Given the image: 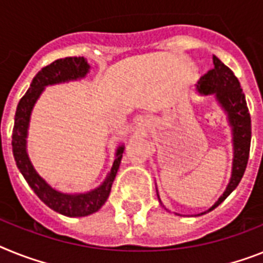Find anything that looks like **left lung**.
I'll return each mask as SVG.
<instances>
[{"label": "left lung", "instance_id": "8db88e82", "mask_svg": "<svg viewBox=\"0 0 263 263\" xmlns=\"http://www.w3.org/2000/svg\"><path fill=\"white\" fill-rule=\"evenodd\" d=\"M213 63L214 68L200 77V80L196 84V89L200 95H214L220 107L227 114L229 124L233 131V171L230 182L222 196L214 203L213 207L204 213H200L199 215L219 206L239 184L248 165L251 142V119L239 81L233 73V70L226 67L217 56H213Z\"/></svg>", "mask_w": 263, "mask_h": 263}]
</instances>
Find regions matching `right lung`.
<instances>
[{"label": "right lung", "instance_id": "1", "mask_svg": "<svg viewBox=\"0 0 263 263\" xmlns=\"http://www.w3.org/2000/svg\"><path fill=\"white\" fill-rule=\"evenodd\" d=\"M89 64L84 57L59 59L49 65L44 67L34 76L28 92L20 100L14 116L12 148L15 164L18 167L20 173L23 174L30 189L46 206L56 213H60L67 217H87L89 214L96 213L104 204L111 193L115 176L118 174L124 145H119L118 151H116V159L114 160L111 171L98 189L90 190L84 194H64L49 186L34 170L29 156H28V151H26V138H28L30 114H32L37 99L43 93L44 88L48 85H53V84L83 79L89 72Z\"/></svg>", "mask_w": 263, "mask_h": 263}]
</instances>
